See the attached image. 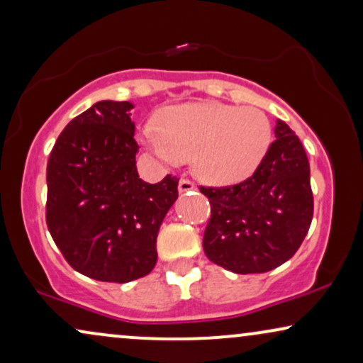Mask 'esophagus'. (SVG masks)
<instances>
[{"label":"esophagus","instance_id":"esophagus-1","mask_svg":"<svg viewBox=\"0 0 363 363\" xmlns=\"http://www.w3.org/2000/svg\"><path fill=\"white\" fill-rule=\"evenodd\" d=\"M191 191H196V184L192 181H189V179L182 177L181 181H179V192L184 194V192H191Z\"/></svg>","mask_w":363,"mask_h":363}]
</instances>
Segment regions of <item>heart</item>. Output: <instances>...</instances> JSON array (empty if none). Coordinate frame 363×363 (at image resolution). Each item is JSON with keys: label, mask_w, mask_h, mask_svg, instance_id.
I'll use <instances>...</instances> for the list:
<instances>
[{"label": "heart", "mask_w": 363, "mask_h": 363, "mask_svg": "<svg viewBox=\"0 0 363 363\" xmlns=\"http://www.w3.org/2000/svg\"><path fill=\"white\" fill-rule=\"evenodd\" d=\"M140 139L169 164L191 157L196 172L213 184L250 176L272 144V123L255 107L221 102L174 105L159 122L145 123Z\"/></svg>", "instance_id": "b5f03b06"}]
</instances>
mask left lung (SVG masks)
<instances>
[{
    "label": "left lung",
    "mask_w": 363,
    "mask_h": 363,
    "mask_svg": "<svg viewBox=\"0 0 363 363\" xmlns=\"http://www.w3.org/2000/svg\"><path fill=\"white\" fill-rule=\"evenodd\" d=\"M274 137L253 176L235 186L199 187L211 204L204 253L233 273L278 268L296 253L313 218L303 145L283 121Z\"/></svg>",
    "instance_id": "1"
}]
</instances>
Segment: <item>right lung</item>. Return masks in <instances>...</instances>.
Returning <instances> with one entry per match:
<instances>
[{"mask_svg": "<svg viewBox=\"0 0 363 363\" xmlns=\"http://www.w3.org/2000/svg\"><path fill=\"white\" fill-rule=\"evenodd\" d=\"M130 102L102 100L77 116L47 166V226L73 269L108 283L152 272L157 233L177 199L179 179L137 174Z\"/></svg>", "mask_w": 363, "mask_h": 363, "instance_id": "1", "label": "right lung"}]
</instances>
